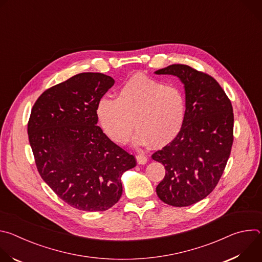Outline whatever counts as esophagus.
I'll list each match as a JSON object with an SVG mask.
<instances>
[{
  "label": "esophagus",
  "mask_w": 262,
  "mask_h": 262,
  "mask_svg": "<svg viewBox=\"0 0 262 262\" xmlns=\"http://www.w3.org/2000/svg\"><path fill=\"white\" fill-rule=\"evenodd\" d=\"M136 159H137L138 164H140V165H144L147 163V157L145 155H138L136 157Z\"/></svg>",
  "instance_id": "esophagus-1"
}]
</instances>
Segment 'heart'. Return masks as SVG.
Wrapping results in <instances>:
<instances>
[{"mask_svg": "<svg viewBox=\"0 0 262 262\" xmlns=\"http://www.w3.org/2000/svg\"><path fill=\"white\" fill-rule=\"evenodd\" d=\"M185 96L175 85L136 74L118 90L116 99L101 97L96 116L106 136L115 143L128 141L134 124V144L164 147L180 133L185 118Z\"/></svg>", "mask_w": 262, "mask_h": 262, "instance_id": "heart-1", "label": "heart"}]
</instances>
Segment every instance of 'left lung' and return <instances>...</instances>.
Segmentation results:
<instances>
[{
  "label": "left lung",
  "instance_id": "1",
  "mask_svg": "<svg viewBox=\"0 0 262 262\" xmlns=\"http://www.w3.org/2000/svg\"><path fill=\"white\" fill-rule=\"evenodd\" d=\"M156 73L179 78L186 103L180 133L152 155L166 169L157 194L166 204L190 206L213 191L226 167L233 143L232 104L212 77L191 66L172 64Z\"/></svg>",
  "mask_w": 262,
  "mask_h": 262
}]
</instances>
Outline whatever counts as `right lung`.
Here are the masks:
<instances>
[{
	"label": "right lung",
	"mask_w": 262,
	"mask_h": 262,
	"mask_svg": "<svg viewBox=\"0 0 262 262\" xmlns=\"http://www.w3.org/2000/svg\"><path fill=\"white\" fill-rule=\"evenodd\" d=\"M114 83L103 73H79L46 90L31 111L28 135L37 170L60 199L80 210L115 205L121 175L137 165L97 125L96 104Z\"/></svg>",
	"instance_id": "add662e5"
}]
</instances>
